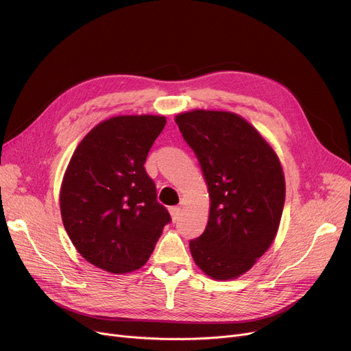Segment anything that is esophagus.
Instances as JSON below:
<instances>
[{"mask_svg": "<svg viewBox=\"0 0 351 351\" xmlns=\"http://www.w3.org/2000/svg\"><path fill=\"white\" fill-rule=\"evenodd\" d=\"M179 208L178 206H172V208H169V212H171V216H172V220L173 222H176V219H178V216H179Z\"/></svg>", "mask_w": 351, "mask_h": 351, "instance_id": "1", "label": "esophagus"}]
</instances>
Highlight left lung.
<instances>
[{
	"instance_id": "1",
	"label": "left lung",
	"mask_w": 351,
	"mask_h": 351,
	"mask_svg": "<svg viewBox=\"0 0 351 351\" xmlns=\"http://www.w3.org/2000/svg\"><path fill=\"white\" fill-rule=\"evenodd\" d=\"M208 185L205 232L189 242L199 269L213 280L237 279L278 234L286 183L269 142L241 115L193 109L175 117Z\"/></svg>"
}]
</instances>
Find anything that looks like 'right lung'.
Listing matches in <instances>:
<instances>
[{
	"mask_svg": "<svg viewBox=\"0 0 351 351\" xmlns=\"http://www.w3.org/2000/svg\"><path fill=\"white\" fill-rule=\"evenodd\" d=\"M165 125L162 115L109 118L68 163L60 192L64 228L84 259L105 271L141 269L171 222L143 166Z\"/></svg>",
	"mask_w": 351,
	"mask_h": 351,
	"instance_id": "right-lung-1",
	"label": "right lung"
}]
</instances>
